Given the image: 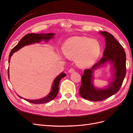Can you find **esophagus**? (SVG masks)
I'll return each instance as SVG.
<instances>
[{
  "label": "esophagus",
  "mask_w": 133,
  "mask_h": 133,
  "mask_svg": "<svg viewBox=\"0 0 133 133\" xmlns=\"http://www.w3.org/2000/svg\"><path fill=\"white\" fill-rule=\"evenodd\" d=\"M74 71H75V69L74 68H70V69L69 70V73H73Z\"/></svg>",
  "instance_id": "1"
}]
</instances>
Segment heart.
Masks as SVG:
<instances>
[{
	"mask_svg": "<svg viewBox=\"0 0 133 133\" xmlns=\"http://www.w3.org/2000/svg\"><path fill=\"white\" fill-rule=\"evenodd\" d=\"M62 50L67 57H76L78 65L84 67L96 61L101 54L102 47L100 43L95 39L84 37H74L66 40L63 44Z\"/></svg>",
	"mask_w": 133,
	"mask_h": 133,
	"instance_id": "heart-1",
	"label": "heart"
}]
</instances>
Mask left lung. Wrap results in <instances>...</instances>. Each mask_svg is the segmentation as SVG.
<instances>
[{
  "mask_svg": "<svg viewBox=\"0 0 133 133\" xmlns=\"http://www.w3.org/2000/svg\"><path fill=\"white\" fill-rule=\"evenodd\" d=\"M100 33L105 37L106 41L103 57L91 69L84 71L79 88L80 96L91 101H102L116 93L121 88L126 74V54L123 47L111 34L107 31ZM107 61H110L114 65L115 79L106 89H95L91 82L92 74L94 70Z\"/></svg>",
  "mask_w": 133,
  "mask_h": 133,
  "instance_id": "left-lung-1",
  "label": "left lung"
}]
</instances>
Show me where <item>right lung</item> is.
Listing matches in <instances>:
<instances>
[{
  "mask_svg": "<svg viewBox=\"0 0 133 133\" xmlns=\"http://www.w3.org/2000/svg\"><path fill=\"white\" fill-rule=\"evenodd\" d=\"M54 34L53 33H48V34H35V33H30L25 35L21 39V41L18 43L13 49L11 50L9 56V63L10 60V57L14 52L18 51L22 47L25 46L26 45H29V44H33L35 43H38L42 40L44 39L45 41H48L49 40L53 37ZM8 78L9 77V69L8 70ZM66 76L65 73H62L59 75H58L57 78L54 80V81L52 86V89L51 92L48 94L45 98H44L38 100H28L24 99L26 101L29 102L31 103L39 104H44L48 102H49L51 100L55 99L57 96L58 92H59V82L63 77ZM21 97V96H19ZM22 98V97H21Z\"/></svg>",
  "mask_w": 133,
  "mask_h": 133,
  "instance_id": "right-lung-1",
  "label": "right lung"
}]
</instances>
